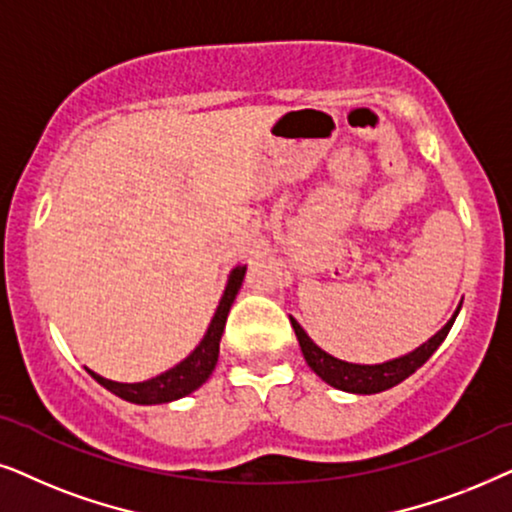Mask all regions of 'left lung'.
Here are the masks:
<instances>
[{
	"label": "left lung",
	"mask_w": 512,
	"mask_h": 512,
	"mask_svg": "<svg viewBox=\"0 0 512 512\" xmlns=\"http://www.w3.org/2000/svg\"><path fill=\"white\" fill-rule=\"evenodd\" d=\"M459 309H456L452 320L442 327L438 335L428 339L426 344H421L417 351L407 353L403 358L388 360V363H381V365H351V363H344V360L332 358L330 353L318 349V346L311 342V337L306 335L302 325H299L295 318H290V323L295 327V335L299 339V346H302L304 360L309 363L311 370L325 381V384L335 386L339 391L370 395V393L386 391V388H393L395 384H400V381L410 377L412 372H417L419 367L433 356L435 349L445 342V337L449 335V330H452L456 316H459Z\"/></svg>",
	"instance_id": "1"
}]
</instances>
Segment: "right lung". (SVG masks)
Listing matches in <instances>:
<instances>
[{
    "label": "right lung",
    "mask_w": 512,
    "mask_h": 512,
    "mask_svg": "<svg viewBox=\"0 0 512 512\" xmlns=\"http://www.w3.org/2000/svg\"><path fill=\"white\" fill-rule=\"evenodd\" d=\"M243 276L245 267H236L231 271L227 290H224L206 337H203V342L199 346H196L192 356L182 360L180 365H175L173 370L163 372L159 377L149 381H140V384H119V381L102 379L100 374H95L91 370H88V374H91L98 384L105 386L107 391H112L114 395H119V398H124L128 403L135 405H159L170 403V400L177 398H185V395L196 391L201 384H206V379L215 370L217 356H220V339L224 332V323H227L231 304H234L238 290H241Z\"/></svg>",
    "instance_id": "right-lung-1"
}]
</instances>
